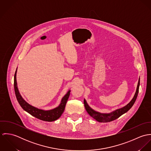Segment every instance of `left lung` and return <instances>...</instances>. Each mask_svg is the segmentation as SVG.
I'll list each match as a JSON object with an SVG mask.
<instances>
[{"label": "left lung", "instance_id": "8db88e82", "mask_svg": "<svg viewBox=\"0 0 151 151\" xmlns=\"http://www.w3.org/2000/svg\"><path fill=\"white\" fill-rule=\"evenodd\" d=\"M139 86V78L138 80L137 91H136V92L135 93V95H134L133 99L131 100V101L128 105H127L126 106H125L123 108L116 110L115 111H114L110 113H108V114L101 113H99V112H97V111L93 110V109H92L91 108H90L88 106V105L87 104L86 99H84V106L86 108V111L92 117H93L94 119H95L96 121H98L99 122L107 123V122L113 121V120L117 119V118H119L120 116H121L124 113H126L127 111H129L131 107L133 106V105L134 104V103L136 101L138 94Z\"/></svg>", "mask_w": 151, "mask_h": 151}]
</instances>
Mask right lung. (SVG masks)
<instances>
[{"instance_id": "1", "label": "right lung", "mask_w": 151, "mask_h": 151, "mask_svg": "<svg viewBox=\"0 0 151 151\" xmlns=\"http://www.w3.org/2000/svg\"><path fill=\"white\" fill-rule=\"evenodd\" d=\"M16 73H17V70L14 74V91H15L16 98L20 105L21 106V107L25 111L29 113L32 116L43 121L53 122L58 119L62 116V113L65 110V106L67 101L70 94V91H68L67 94L65 95V96L62 98L61 103L58 107L50 110H43L41 109H39L38 108H35L29 105L22 98L21 95L19 93V89L17 88V81H16Z\"/></svg>"}]
</instances>
